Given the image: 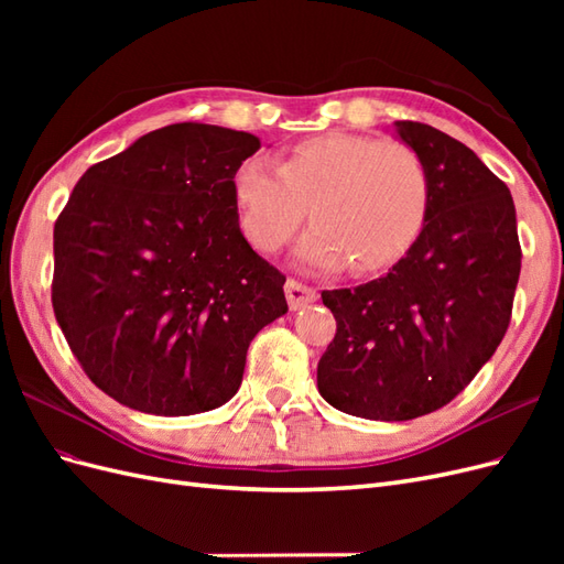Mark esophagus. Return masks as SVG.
Listing matches in <instances>:
<instances>
[{
    "instance_id": "34e87169",
    "label": "esophagus",
    "mask_w": 564,
    "mask_h": 564,
    "mask_svg": "<svg viewBox=\"0 0 564 564\" xmlns=\"http://www.w3.org/2000/svg\"><path fill=\"white\" fill-rule=\"evenodd\" d=\"M284 292H286L289 308H292V311H299V308H303V305H308V303H313L317 299V292H315L313 286L303 284L299 280H292V278L286 280Z\"/></svg>"
}]
</instances>
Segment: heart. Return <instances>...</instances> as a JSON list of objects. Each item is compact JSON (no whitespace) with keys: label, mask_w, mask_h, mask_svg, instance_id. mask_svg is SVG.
Returning a JSON list of instances; mask_svg holds the SVG:
<instances>
[{"label":"heart","mask_w":564,"mask_h":564,"mask_svg":"<svg viewBox=\"0 0 564 564\" xmlns=\"http://www.w3.org/2000/svg\"><path fill=\"white\" fill-rule=\"evenodd\" d=\"M232 195L249 242L280 251L308 216L301 259L322 270L369 275L395 265L429 224L433 178L419 152L362 133H324L289 148L280 164L249 158Z\"/></svg>","instance_id":"b5f03b06"}]
</instances>
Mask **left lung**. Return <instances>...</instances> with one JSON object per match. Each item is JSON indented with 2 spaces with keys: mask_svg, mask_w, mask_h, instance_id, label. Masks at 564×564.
Returning a JSON list of instances; mask_svg holds the SVG:
<instances>
[{
  "mask_svg": "<svg viewBox=\"0 0 564 564\" xmlns=\"http://www.w3.org/2000/svg\"><path fill=\"white\" fill-rule=\"evenodd\" d=\"M395 127L429 164V224L388 275L322 292L336 334L317 365L319 395L371 421L431 414L475 379L506 336L522 261L508 185L452 135Z\"/></svg>",
  "mask_w": 564,
  "mask_h": 564,
  "instance_id": "obj_1",
  "label": "left lung"
}]
</instances>
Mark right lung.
<instances>
[{
    "instance_id": "1",
    "label": "right lung",
    "mask_w": 564,
    "mask_h": 564,
    "mask_svg": "<svg viewBox=\"0 0 564 564\" xmlns=\"http://www.w3.org/2000/svg\"><path fill=\"white\" fill-rule=\"evenodd\" d=\"M247 131L183 122L87 169L54 226L51 303L84 373L119 404L187 416L228 402L247 348L286 313L284 275L240 230Z\"/></svg>"
}]
</instances>
